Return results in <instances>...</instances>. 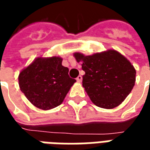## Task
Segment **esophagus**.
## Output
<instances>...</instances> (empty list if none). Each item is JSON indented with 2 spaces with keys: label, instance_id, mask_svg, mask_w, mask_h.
<instances>
[{
  "label": "esophagus",
  "instance_id": "esophagus-1",
  "mask_svg": "<svg viewBox=\"0 0 150 150\" xmlns=\"http://www.w3.org/2000/svg\"><path fill=\"white\" fill-rule=\"evenodd\" d=\"M82 79H83V77H82L81 75H79L78 77L76 78V80H77V82H79V83L82 82Z\"/></svg>",
  "mask_w": 150,
  "mask_h": 150
}]
</instances>
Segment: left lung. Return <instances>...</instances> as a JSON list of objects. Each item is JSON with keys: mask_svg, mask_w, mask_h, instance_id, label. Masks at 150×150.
<instances>
[{"mask_svg": "<svg viewBox=\"0 0 150 150\" xmlns=\"http://www.w3.org/2000/svg\"><path fill=\"white\" fill-rule=\"evenodd\" d=\"M82 62L83 87L92 103L103 108L117 107L131 92L136 81V70L125 57L114 50L85 56L74 54Z\"/></svg>", "mask_w": 150, "mask_h": 150, "instance_id": "1", "label": "left lung"}]
</instances>
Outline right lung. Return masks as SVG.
Returning a JSON list of instances; mask_svg holds the SVG:
<instances>
[{"label":"right lung","instance_id":"add662e5","mask_svg":"<svg viewBox=\"0 0 150 150\" xmlns=\"http://www.w3.org/2000/svg\"><path fill=\"white\" fill-rule=\"evenodd\" d=\"M62 61L55 56L38 58L19 74L20 89L35 107L48 110L60 105L76 81Z\"/></svg>","mask_w":150,"mask_h":150}]
</instances>
